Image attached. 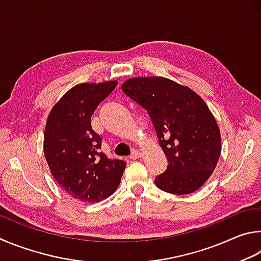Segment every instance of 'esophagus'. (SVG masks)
<instances>
[{
    "label": "esophagus",
    "mask_w": 261,
    "mask_h": 261,
    "mask_svg": "<svg viewBox=\"0 0 261 261\" xmlns=\"http://www.w3.org/2000/svg\"><path fill=\"white\" fill-rule=\"evenodd\" d=\"M142 156H143L142 152L139 151V150H133V151H132V154L129 156V158L130 159H138V158H141Z\"/></svg>",
    "instance_id": "esophagus-1"
}]
</instances>
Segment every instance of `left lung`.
<instances>
[{
    "instance_id": "1",
    "label": "left lung",
    "mask_w": 261,
    "mask_h": 261,
    "mask_svg": "<svg viewBox=\"0 0 261 261\" xmlns=\"http://www.w3.org/2000/svg\"><path fill=\"white\" fill-rule=\"evenodd\" d=\"M121 89L147 110L167 158V170L156 176V186L175 195L198 190L221 153L220 129L204 99L163 76L130 77Z\"/></svg>"
}]
</instances>
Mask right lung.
Segmentation results:
<instances>
[{"mask_svg":"<svg viewBox=\"0 0 261 261\" xmlns=\"http://www.w3.org/2000/svg\"><path fill=\"white\" fill-rule=\"evenodd\" d=\"M118 81L79 84L54 105L44 128L43 151L54 179L67 195L85 203L108 198L120 184L126 163L110 161L91 128L95 109Z\"/></svg>","mask_w":261,"mask_h":261,"instance_id":"right-lung-1","label":"right lung"}]
</instances>
